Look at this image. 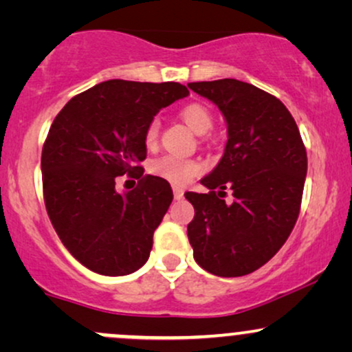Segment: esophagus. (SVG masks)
<instances>
[{"label":"esophagus","instance_id":"esophagus-1","mask_svg":"<svg viewBox=\"0 0 352 352\" xmlns=\"http://www.w3.org/2000/svg\"><path fill=\"white\" fill-rule=\"evenodd\" d=\"M173 197H175L177 200L184 199V188H180V187H173Z\"/></svg>","mask_w":352,"mask_h":352}]
</instances>
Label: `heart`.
<instances>
[{
    "label": "heart",
    "mask_w": 352,
    "mask_h": 352,
    "mask_svg": "<svg viewBox=\"0 0 352 352\" xmlns=\"http://www.w3.org/2000/svg\"><path fill=\"white\" fill-rule=\"evenodd\" d=\"M180 117L185 124L192 129L195 134H205L212 129L213 117L210 111L201 104H188L180 111ZM160 125L157 120H152L145 129V144L148 147H153L159 139ZM151 173L160 179L170 182L173 185H185L190 182L197 173L200 172V165L195 160L182 159L177 155H162L159 159L151 162Z\"/></svg>",
    "instance_id": "heart-1"
}]
</instances>
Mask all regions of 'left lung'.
<instances>
[{
	"label": "left lung",
	"mask_w": 352,
	"mask_h": 352,
	"mask_svg": "<svg viewBox=\"0 0 352 352\" xmlns=\"http://www.w3.org/2000/svg\"><path fill=\"white\" fill-rule=\"evenodd\" d=\"M227 120L218 165L201 179L208 193L187 192L193 258L223 278L253 273L288 240L300 215L308 157L298 125L280 99L236 79L190 82ZM234 201L225 204L224 190Z\"/></svg>",
	"instance_id": "left-lung-1"
}]
</instances>
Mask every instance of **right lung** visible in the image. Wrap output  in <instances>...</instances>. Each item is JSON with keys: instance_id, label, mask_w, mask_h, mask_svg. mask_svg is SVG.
Listing matches in <instances>:
<instances>
[{"instance_id": "1", "label": "right lung", "mask_w": 352, "mask_h": 352, "mask_svg": "<svg viewBox=\"0 0 352 352\" xmlns=\"http://www.w3.org/2000/svg\"><path fill=\"white\" fill-rule=\"evenodd\" d=\"M188 89L179 82L111 79L74 96L52 122L43 147V192L56 233L80 265L124 276L145 265L153 232L173 193L160 177L144 175L145 129ZM140 178L119 194L116 177Z\"/></svg>"}]
</instances>
